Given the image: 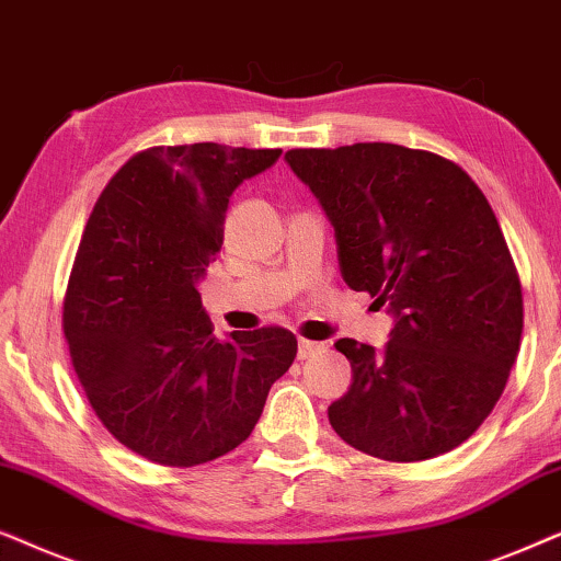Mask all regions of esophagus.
<instances>
[{"label": "esophagus", "mask_w": 561, "mask_h": 561, "mask_svg": "<svg viewBox=\"0 0 561 561\" xmlns=\"http://www.w3.org/2000/svg\"><path fill=\"white\" fill-rule=\"evenodd\" d=\"M320 351H323V343L308 341V339L297 341V358H310V356L320 354Z\"/></svg>", "instance_id": "esophagus-1"}]
</instances>
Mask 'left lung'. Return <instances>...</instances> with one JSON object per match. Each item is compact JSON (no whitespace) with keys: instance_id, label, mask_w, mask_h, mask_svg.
Segmentation results:
<instances>
[{"instance_id":"obj_1","label":"left lung","mask_w":561,"mask_h":561,"mask_svg":"<svg viewBox=\"0 0 561 561\" xmlns=\"http://www.w3.org/2000/svg\"><path fill=\"white\" fill-rule=\"evenodd\" d=\"M331 220L343 282L392 316L382 348L335 341L348 392L328 421L354 449L421 461L457 449L505 390L524 297L495 213L467 171L394 144L295 148Z\"/></svg>"}]
</instances>
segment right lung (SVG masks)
I'll list each match as a JSON object with an SVG mask.
<instances>
[{
	"instance_id": "obj_1",
	"label": "right lung",
	"mask_w": 561,
	"mask_h": 561,
	"mask_svg": "<svg viewBox=\"0 0 561 561\" xmlns=\"http://www.w3.org/2000/svg\"><path fill=\"white\" fill-rule=\"evenodd\" d=\"M279 156L220 144L148 148L89 215L66 293V341L104 428L156 465L194 467L233 451L293 367V333L218 339L199 295L230 197Z\"/></svg>"
}]
</instances>
